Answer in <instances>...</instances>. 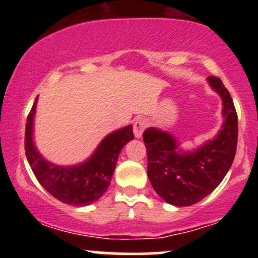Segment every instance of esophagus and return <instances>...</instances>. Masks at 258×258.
Masks as SVG:
<instances>
[{"label":"esophagus","instance_id":"obj_1","mask_svg":"<svg viewBox=\"0 0 258 258\" xmlns=\"http://www.w3.org/2000/svg\"><path fill=\"white\" fill-rule=\"evenodd\" d=\"M147 127V119L144 117H137L133 122V133H135L136 138H141L143 135V131Z\"/></svg>","mask_w":258,"mask_h":258}]
</instances>
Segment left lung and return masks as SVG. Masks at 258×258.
<instances>
[{
    "label": "left lung",
    "instance_id": "1",
    "mask_svg": "<svg viewBox=\"0 0 258 258\" xmlns=\"http://www.w3.org/2000/svg\"><path fill=\"white\" fill-rule=\"evenodd\" d=\"M207 82L222 98L224 121L211 141L194 150H183L170 132L149 127L143 133L148 177L154 190L174 206H190L214 191L233 164L238 143V115L221 79Z\"/></svg>",
    "mask_w": 258,
    "mask_h": 258
}]
</instances>
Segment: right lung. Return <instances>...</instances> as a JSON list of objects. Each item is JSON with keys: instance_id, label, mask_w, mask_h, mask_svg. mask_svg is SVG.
Here are the masks:
<instances>
[{"instance_id": "right-lung-1", "label": "right lung", "mask_w": 258, "mask_h": 258, "mask_svg": "<svg viewBox=\"0 0 258 258\" xmlns=\"http://www.w3.org/2000/svg\"><path fill=\"white\" fill-rule=\"evenodd\" d=\"M37 98L25 126V154L35 177L52 197L61 203L74 206L96 203L109 188L120 152L127 142L135 138L132 125L109 133L86 161L73 166H59L47 161L34 143Z\"/></svg>"}]
</instances>
